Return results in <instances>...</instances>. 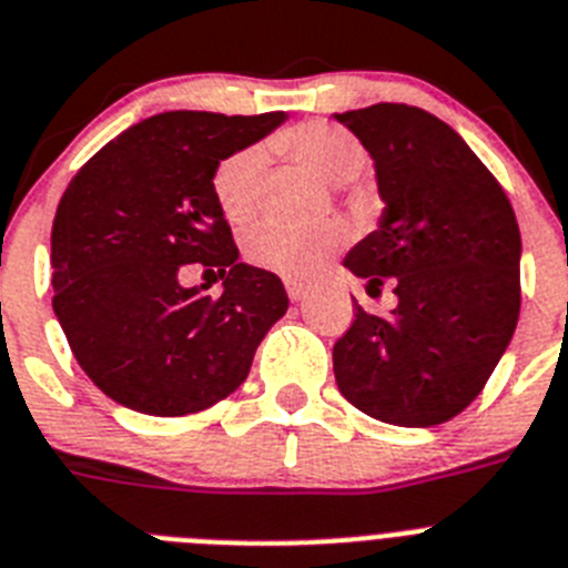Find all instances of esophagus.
<instances>
[{
	"mask_svg": "<svg viewBox=\"0 0 568 568\" xmlns=\"http://www.w3.org/2000/svg\"><path fill=\"white\" fill-rule=\"evenodd\" d=\"M285 291H288V297L294 300V303H300V300H305V294H308V285L300 283V280H285Z\"/></svg>",
	"mask_w": 568,
	"mask_h": 568,
	"instance_id": "34e87169",
	"label": "esophagus"
}]
</instances>
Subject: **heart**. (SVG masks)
Listing matches in <instances>:
<instances>
[{
  "label": "heart",
  "instance_id": "1",
  "mask_svg": "<svg viewBox=\"0 0 568 568\" xmlns=\"http://www.w3.org/2000/svg\"><path fill=\"white\" fill-rule=\"evenodd\" d=\"M274 148L308 168L328 185H345L363 171V148L352 134L325 122H305L274 140ZM265 174V151L248 145L225 156L214 171L211 189L223 216L234 225L254 220L260 209ZM348 240V229L339 220H323L314 225L260 223L245 231L243 248L256 268L274 271L280 277L308 280L323 268Z\"/></svg>",
  "mask_w": 568,
  "mask_h": 568
}]
</instances>
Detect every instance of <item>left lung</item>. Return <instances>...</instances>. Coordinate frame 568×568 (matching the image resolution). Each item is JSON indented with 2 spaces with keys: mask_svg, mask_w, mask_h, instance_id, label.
Instances as JSON below:
<instances>
[{
  "mask_svg": "<svg viewBox=\"0 0 568 568\" xmlns=\"http://www.w3.org/2000/svg\"><path fill=\"white\" fill-rule=\"evenodd\" d=\"M374 160L386 202L377 231L343 265L397 294L334 343L345 400L392 426H440L483 392L520 314V229L509 196L455 128L423 108L379 102L334 113Z\"/></svg>",
  "mask_w": 568,
  "mask_h": 568,
  "instance_id": "1",
  "label": "left lung"
}]
</instances>
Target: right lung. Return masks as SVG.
I'll use <instances>...</instances> for the list:
<instances>
[{"mask_svg": "<svg viewBox=\"0 0 568 568\" xmlns=\"http://www.w3.org/2000/svg\"><path fill=\"white\" fill-rule=\"evenodd\" d=\"M285 120L156 113L97 151L65 189L51 231L53 314L113 403L182 417L225 400L288 312L283 280L240 263L211 189L225 156ZM191 262L224 277L220 298L179 283Z\"/></svg>", "mask_w": 568, "mask_h": 568, "instance_id": "1", "label": "right lung"}]
</instances>
